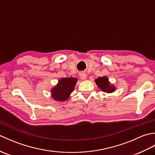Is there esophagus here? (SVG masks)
<instances>
[{
	"label": "esophagus",
	"mask_w": 155,
	"mask_h": 155,
	"mask_svg": "<svg viewBox=\"0 0 155 155\" xmlns=\"http://www.w3.org/2000/svg\"><path fill=\"white\" fill-rule=\"evenodd\" d=\"M79 76L82 80H85L87 78V74L85 73V72H81L79 74Z\"/></svg>",
	"instance_id": "obj_1"
}]
</instances>
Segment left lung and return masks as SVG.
Returning a JSON list of instances; mask_svg holds the SVG:
<instances>
[{
    "instance_id": "obj_1",
    "label": "left lung",
    "mask_w": 155,
    "mask_h": 155,
    "mask_svg": "<svg viewBox=\"0 0 155 155\" xmlns=\"http://www.w3.org/2000/svg\"><path fill=\"white\" fill-rule=\"evenodd\" d=\"M95 83L100 89L105 93H111L115 91V87L114 85L110 84V82L108 81V78L107 77H98L97 79H95Z\"/></svg>"
}]
</instances>
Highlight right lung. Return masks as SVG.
<instances>
[{
	"instance_id": "right-lung-1",
	"label": "right lung",
	"mask_w": 155,
	"mask_h": 155,
	"mask_svg": "<svg viewBox=\"0 0 155 155\" xmlns=\"http://www.w3.org/2000/svg\"><path fill=\"white\" fill-rule=\"evenodd\" d=\"M77 78L74 77L62 78L58 81V84L51 89V96L57 101L68 100L77 82Z\"/></svg>"
}]
</instances>
